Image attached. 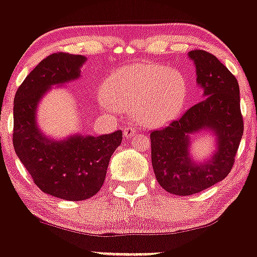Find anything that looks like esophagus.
<instances>
[{
    "instance_id": "esophagus-1",
    "label": "esophagus",
    "mask_w": 257,
    "mask_h": 257,
    "mask_svg": "<svg viewBox=\"0 0 257 257\" xmlns=\"http://www.w3.org/2000/svg\"><path fill=\"white\" fill-rule=\"evenodd\" d=\"M123 134H124L125 138H133L135 134H137V129L128 125V126H125L124 129H123Z\"/></svg>"
}]
</instances>
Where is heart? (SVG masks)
<instances>
[{
	"mask_svg": "<svg viewBox=\"0 0 257 257\" xmlns=\"http://www.w3.org/2000/svg\"><path fill=\"white\" fill-rule=\"evenodd\" d=\"M187 83L182 73L161 64H135L108 76L99 102L105 110H126L139 124L157 126L184 107Z\"/></svg>",
	"mask_w": 257,
	"mask_h": 257,
	"instance_id": "obj_1",
	"label": "heart"
}]
</instances>
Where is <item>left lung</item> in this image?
Wrapping results in <instances>:
<instances>
[{
	"instance_id": "obj_1",
	"label": "left lung",
	"mask_w": 257,
	"mask_h": 257,
	"mask_svg": "<svg viewBox=\"0 0 257 257\" xmlns=\"http://www.w3.org/2000/svg\"><path fill=\"white\" fill-rule=\"evenodd\" d=\"M188 57L196 65L197 83L204 89L205 99L150 134L156 179L176 196L202 192L225 179L234 164L244 131L237 78L210 53L194 49ZM204 130L217 137V151L204 164H197L188 150L189 135Z\"/></svg>"
}]
</instances>
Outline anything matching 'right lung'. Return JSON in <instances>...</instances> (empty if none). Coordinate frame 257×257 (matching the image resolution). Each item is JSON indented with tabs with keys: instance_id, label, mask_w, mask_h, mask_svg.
<instances>
[{
	"instance_id": "right-lung-1",
	"label": "right lung",
	"mask_w": 257,
	"mask_h": 257,
	"mask_svg": "<svg viewBox=\"0 0 257 257\" xmlns=\"http://www.w3.org/2000/svg\"><path fill=\"white\" fill-rule=\"evenodd\" d=\"M84 61L83 55L63 52L43 59L18 88L13 108V146L34 182L49 196L75 202L99 192L122 132L53 141L38 129L36 110L51 85L79 77Z\"/></svg>"
}]
</instances>
